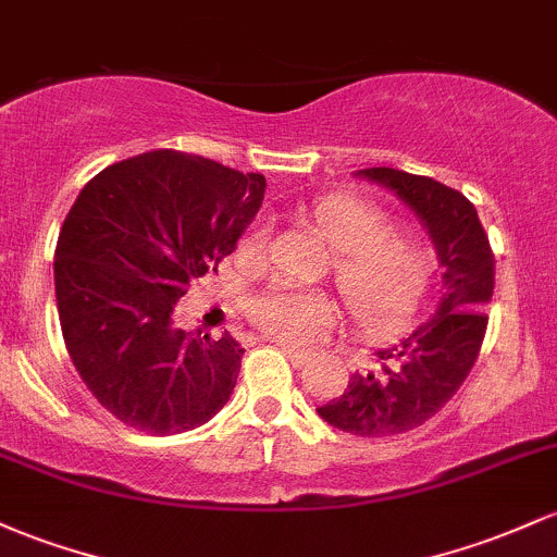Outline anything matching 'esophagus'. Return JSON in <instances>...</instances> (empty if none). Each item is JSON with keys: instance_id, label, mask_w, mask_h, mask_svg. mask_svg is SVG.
Returning <instances> with one entry per match:
<instances>
[{"instance_id": "obj_1", "label": "esophagus", "mask_w": 557, "mask_h": 557, "mask_svg": "<svg viewBox=\"0 0 557 557\" xmlns=\"http://www.w3.org/2000/svg\"><path fill=\"white\" fill-rule=\"evenodd\" d=\"M280 348H283V354L290 359V364H296V368H301V364H307V359L311 357L309 351H304V348H296V346L280 344Z\"/></svg>"}]
</instances>
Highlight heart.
<instances>
[{
  "label": "heart",
  "instance_id": "1",
  "mask_svg": "<svg viewBox=\"0 0 557 557\" xmlns=\"http://www.w3.org/2000/svg\"><path fill=\"white\" fill-rule=\"evenodd\" d=\"M307 219L333 250V280L359 327L383 333L418 309L433 256L420 240L394 232L386 211L354 195H327L311 206ZM237 250L250 269L264 267V224L248 230ZM250 317L272 338L304 346L335 327L341 309L322 290L269 288L250 301Z\"/></svg>",
  "mask_w": 557,
  "mask_h": 557
}]
</instances>
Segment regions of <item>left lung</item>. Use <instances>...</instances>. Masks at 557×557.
I'll list each match as a JSON object with an SVG mask.
<instances>
[{"mask_svg":"<svg viewBox=\"0 0 557 557\" xmlns=\"http://www.w3.org/2000/svg\"><path fill=\"white\" fill-rule=\"evenodd\" d=\"M357 176L386 187L420 219L444 269L436 311L399 344L375 351V368L354 372L344 394L317 407L338 431L381 438L423 425L468 377L486 333L494 256L475 206L457 189L388 166Z\"/></svg>","mask_w":557,"mask_h":557,"instance_id":"8db88e82","label":"left lung"}]
</instances>
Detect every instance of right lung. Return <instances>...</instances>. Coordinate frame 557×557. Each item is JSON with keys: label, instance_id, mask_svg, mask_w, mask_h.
<instances>
[{"label": "right lung", "instance_id": "add662e5", "mask_svg": "<svg viewBox=\"0 0 557 557\" xmlns=\"http://www.w3.org/2000/svg\"><path fill=\"white\" fill-rule=\"evenodd\" d=\"M267 180L152 150L78 193L54 250L65 348L95 399L145 433H182L227 405L243 348L174 325L176 301L237 248Z\"/></svg>", "mask_w": 557, "mask_h": 557}]
</instances>
